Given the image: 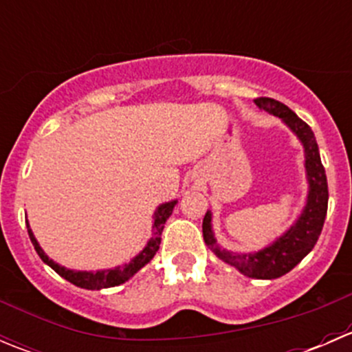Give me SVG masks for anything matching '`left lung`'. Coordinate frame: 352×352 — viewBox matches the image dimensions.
Listing matches in <instances>:
<instances>
[{
	"instance_id": "left-lung-1",
	"label": "left lung",
	"mask_w": 352,
	"mask_h": 352,
	"mask_svg": "<svg viewBox=\"0 0 352 352\" xmlns=\"http://www.w3.org/2000/svg\"><path fill=\"white\" fill-rule=\"evenodd\" d=\"M255 105L279 117L303 144L305 170H307L308 179L307 206L296 223L286 233H283L269 247L258 252H252V254L228 252L216 243L214 233L211 228V211L206 212L204 219H202V235H204L206 245L211 247L216 257L236 267L242 274L255 279H276L285 276L294 265L300 264L317 243L322 228H324L325 216H327V177H325V168L322 165L314 131L305 120H301L293 110L274 98H255Z\"/></svg>"
}]
</instances>
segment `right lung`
Here are the masks:
<instances>
[{"label":"right lung","mask_w":352,"mask_h":352,"mask_svg":"<svg viewBox=\"0 0 352 352\" xmlns=\"http://www.w3.org/2000/svg\"><path fill=\"white\" fill-rule=\"evenodd\" d=\"M177 201H170L165 202V204L158 206V209L155 211V221H153V236L150 239L146 247L129 262V264H124L119 265V267H113V269H105V271H97V272H91V271H73V269H66L63 265H59L58 262H54L52 258H49L45 255V252L42 250L41 245H38L37 240H35L34 233H32L30 226H28L27 221V230H28V236H30L32 245H34L35 252L38 254V257L49 265V267L54 269L61 278H65L66 281L73 283L74 286L78 287H85V289H102V287H112V286H119L122 283H126L127 279L133 278L141 267L148 264L151 258L155 257V254L158 252L160 248V242H162V232H163V226H165L166 219L170 218L172 214L173 208H175Z\"/></svg>","instance_id":"right-lung-1"}]
</instances>
